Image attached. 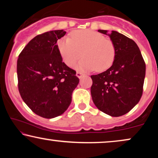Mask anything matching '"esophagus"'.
<instances>
[{
    "label": "esophagus",
    "instance_id": "obj_1",
    "mask_svg": "<svg viewBox=\"0 0 158 158\" xmlns=\"http://www.w3.org/2000/svg\"><path fill=\"white\" fill-rule=\"evenodd\" d=\"M83 75H84V73H83L82 72H80V71H77V77L78 78H79V79L81 78V77H82Z\"/></svg>",
    "mask_w": 158,
    "mask_h": 158
}]
</instances>
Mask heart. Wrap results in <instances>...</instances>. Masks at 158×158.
<instances>
[{
	"mask_svg": "<svg viewBox=\"0 0 158 158\" xmlns=\"http://www.w3.org/2000/svg\"><path fill=\"white\" fill-rule=\"evenodd\" d=\"M57 48L65 64L71 67L81 57L83 59L75 65L77 70L104 71L113 64L116 56L114 42L102 33L91 30L73 31L70 38L64 36L57 42Z\"/></svg>",
	"mask_w": 158,
	"mask_h": 158,
	"instance_id": "heart-1",
	"label": "heart"
}]
</instances>
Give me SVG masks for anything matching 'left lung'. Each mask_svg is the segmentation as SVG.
<instances>
[{
    "instance_id": "1",
    "label": "left lung",
    "mask_w": 158,
    "mask_h": 158,
    "mask_svg": "<svg viewBox=\"0 0 158 158\" xmlns=\"http://www.w3.org/2000/svg\"><path fill=\"white\" fill-rule=\"evenodd\" d=\"M98 32L109 35L115 45L116 56L110 68L90 76V94L98 109L111 117H119L129 112L142 97L146 64L133 40L117 31Z\"/></svg>"
}]
</instances>
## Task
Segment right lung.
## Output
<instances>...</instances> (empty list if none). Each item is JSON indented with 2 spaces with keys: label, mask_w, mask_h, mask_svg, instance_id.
<instances>
[{
  "label": "right lung",
  "mask_w": 158,
  "mask_h": 158,
  "mask_svg": "<svg viewBox=\"0 0 158 158\" xmlns=\"http://www.w3.org/2000/svg\"><path fill=\"white\" fill-rule=\"evenodd\" d=\"M65 34L59 30L36 35L18 59L20 95L34 113L44 118L64 113L79 84L76 71L63 62L57 48V41Z\"/></svg>",
  "instance_id": "right-lung-1"
}]
</instances>
